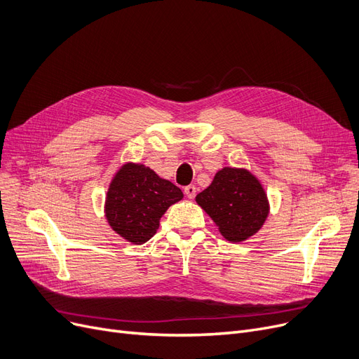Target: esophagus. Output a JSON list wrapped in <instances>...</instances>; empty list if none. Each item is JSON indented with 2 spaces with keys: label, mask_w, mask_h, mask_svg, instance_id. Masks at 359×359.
Returning a JSON list of instances; mask_svg holds the SVG:
<instances>
[{
  "label": "esophagus",
  "mask_w": 359,
  "mask_h": 359,
  "mask_svg": "<svg viewBox=\"0 0 359 359\" xmlns=\"http://www.w3.org/2000/svg\"><path fill=\"white\" fill-rule=\"evenodd\" d=\"M184 193H185V196L189 197V198H194L196 193H197V189H196L194 185H187L185 189H184Z\"/></svg>",
  "instance_id": "obj_1"
}]
</instances>
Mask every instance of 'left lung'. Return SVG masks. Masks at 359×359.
Listing matches in <instances>:
<instances>
[{
	"mask_svg": "<svg viewBox=\"0 0 359 359\" xmlns=\"http://www.w3.org/2000/svg\"><path fill=\"white\" fill-rule=\"evenodd\" d=\"M196 201L231 243H241L254 235L269 215L262 184L245 169H220Z\"/></svg>",
	"mask_w": 359,
	"mask_h": 359,
	"instance_id": "left-lung-1",
	"label": "left lung"
}]
</instances>
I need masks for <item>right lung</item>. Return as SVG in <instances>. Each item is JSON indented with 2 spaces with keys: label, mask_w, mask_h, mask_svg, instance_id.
<instances>
[{
  "label": "right lung",
  "mask_w": 359,
  "mask_h": 359,
  "mask_svg": "<svg viewBox=\"0 0 359 359\" xmlns=\"http://www.w3.org/2000/svg\"><path fill=\"white\" fill-rule=\"evenodd\" d=\"M182 191L144 165L127 163L114 177L105 203L111 228L133 244H143L156 233L159 219Z\"/></svg>",
  "instance_id": "obj_1"
}]
</instances>
